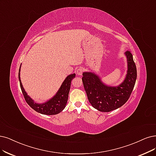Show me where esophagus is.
Listing matches in <instances>:
<instances>
[{
  "instance_id": "esophagus-1",
  "label": "esophagus",
  "mask_w": 156,
  "mask_h": 156,
  "mask_svg": "<svg viewBox=\"0 0 156 156\" xmlns=\"http://www.w3.org/2000/svg\"><path fill=\"white\" fill-rule=\"evenodd\" d=\"M83 68H82V67H80L79 69H78V70H77V74H78V75H82V74H83Z\"/></svg>"
}]
</instances>
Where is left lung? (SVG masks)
Returning <instances> with one entry per match:
<instances>
[{
  "instance_id": "left-lung-1",
  "label": "left lung",
  "mask_w": 156,
  "mask_h": 156,
  "mask_svg": "<svg viewBox=\"0 0 156 156\" xmlns=\"http://www.w3.org/2000/svg\"><path fill=\"white\" fill-rule=\"evenodd\" d=\"M128 71L124 82L118 87H108L98 76L92 73H83L82 82L88 100L94 108L101 112H111L127 101L133 90L137 78L136 66L131 52L126 51Z\"/></svg>"
}]
</instances>
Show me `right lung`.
<instances>
[{
    "label": "right lung",
    "instance_id": "1",
    "mask_svg": "<svg viewBox=\"0 0 156 156\" xmlns=\"http://www.w3.org/2000/svg\"><path fill=\"white\" fill-rule=\"evenodd\" d=\"M20 67L19 69V78L23 96H24V99L27 104L33 110L42 114L55 115L60 113L64 109L68 100V96L69 90H70L71 87V80L74 78H75V74L69 75L66 78L64 82H63L62 85H61V87L53 98L51 99L48 101L45 102V103H43V104H38V103H34L33 100L31 98L27 96V93L24 89V87H22L21 80L20 78Z\"/></svg>",
    "mask_w": 156,
    "mask_h": 156
}]
</instances>
